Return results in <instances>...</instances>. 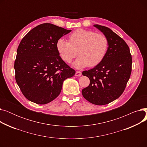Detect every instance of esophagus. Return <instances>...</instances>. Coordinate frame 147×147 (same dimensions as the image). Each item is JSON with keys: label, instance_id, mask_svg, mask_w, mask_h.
Here are the masks:
<instances>
[{"label": "esophagus", "instance_id": "obj_1", "mask_svg": "<svg viewBox=\"0 0 147 147\" xmlns=\"http://www.w3.org/2000/svg\"><path fill=\"white\" fill-rule=\"evenodd\" d=\"M81 75H82V73L80 71H76L75 73V76L77 77L81 76Z\"/></svg>", "mask_w": 147, "mask_h": 147}]
</instances>
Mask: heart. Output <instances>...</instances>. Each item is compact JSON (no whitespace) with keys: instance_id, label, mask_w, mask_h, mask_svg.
Listing matches in <instances>:
<instances>
[{"instance_id":"b5f03b06","label":"heart","mask_w":147,"mask_h":147,"mask_svg":"<svg viewBox=\"0 0 147 147\" xmlns=\"http://www.w3.org/2000/svg\"><path fill=\"white\" fill-rule=\"evenodd\" d=\"M108 47L109 41L105 35L81 28L69 36V42L61 38L56 43L59 55L67 63L78 54L79 57L73 63L78 69L99 64L105 57Z\"/></svg>"}]
</instances>
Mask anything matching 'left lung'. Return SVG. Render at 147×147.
I'll return each instance as SVG.
<instances>
[{"mask_svg":"<svg viewBox=\"0 0 147 147\" xmlns=\"http://www.w3.org/2000/svg\"><path fill=\"white\" fill-rule=\"evenodd\" d=\"M94 26L107 37L109 47L101 63L83 71L90 84L82 93L89 102L103 105L117 99L124 92L132 71V60L129 46L122 38L107 27Z\"/></svg>","mask_w":147,"mask_h":147,"instance_id":"8db88e82","label":"left lung"}]
</instances>
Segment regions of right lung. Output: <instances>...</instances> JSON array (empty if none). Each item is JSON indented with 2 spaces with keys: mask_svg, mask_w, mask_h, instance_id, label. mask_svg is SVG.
I'll use <instances>...</instances> for the list:
<instances>
[{
  "mask_svg": "<svg viewBox=\"0 0 147 147\" xmlns=\"http://www.w3.org/2000/svg\"><path fill=\"white\" fill-rule=\"evenodd\" d=\"M71 31L44 23L21 41L14 64L15 80L29 101L37 104L52 101L59 95L63 82L75 74L56 48L57 40Z\"/></svg>",
  "mask_w": 147,
  "mask_h": 147,
  "instance_id": "add662e5",
  "label": "right lung"
}]
</instances>
